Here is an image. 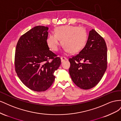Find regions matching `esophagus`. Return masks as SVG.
Here are the masks:
<instances>
[{"instance_id": "obj_1", "label": "esophagus", "mask_w": 121, "mask_h": 121, "mask_svg": "<svg viewBox=\"0 0 121 121\" xmlns=\"http://www.w3.org/2000/svg\"><path fill=\"white\" fill-rule=\"evenodd\" d=\"M60 59H61V62H63V61H65V60H68L67 57H64V56H61V57H60Z\"/></svg>"}]
</instances>
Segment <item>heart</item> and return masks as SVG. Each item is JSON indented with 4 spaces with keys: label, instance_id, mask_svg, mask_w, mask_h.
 <instances>
[{
    "label": "heart",
    "instance_id": "b5f03b06",
    "mask_svg": "<svg viewBox=\"0 0 121 121\" xmlns=\"http://www.w3.org/2000/svg\"><path fill=\"white\" fill-rule=\"evenodd\" d=\"M87 38V32L84 28L67 25L56 28L54 34H50L46 42L49 48L56 52L59 48L60 39L65 52L76 53L83 48Z\"/></svg>",
    "mask_w": 121,
    "mask_h": 121
}]
</instances>
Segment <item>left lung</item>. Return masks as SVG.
I'll use <instances>...</instances> for the list:
<instances>
[{"instance_id": "8db88e82", "label": "left lung", "mask_w": 121, "mask_h": 121, "mask_svg": "<svg viewBox=\"0 0 121 121\" xmlns=\"http://www.w3.org/2000/svg\"><path fill=\"white\" fill-rule=\"evenodd\" d=\"M69 60L73 82L83 89L92 88L100 81L107 68V47L104 39L92 29L85 47Z\"/></svg>"}]
</instances>
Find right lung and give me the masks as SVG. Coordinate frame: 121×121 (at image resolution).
Instances as JSON below:
<instances>
[{
  "label": "right lung",
  "mask_w": 121,
  "mask_h": 121,
  "mask_svg": "<svg viewBox=\"0 0 121 121\" xmlns=\"http://www.w3.org/2000/svg\"><path fill=\"white\" fill-rule=\"evenodd\" d=\"M48 28L38 26L23 35L18 41L14 56L15 70L21 81L37 92L48 89L53 83L54 73L60 58L47 44Z\"/></svg>",
  "instance_id": "obj_1"
}]
</instances>
